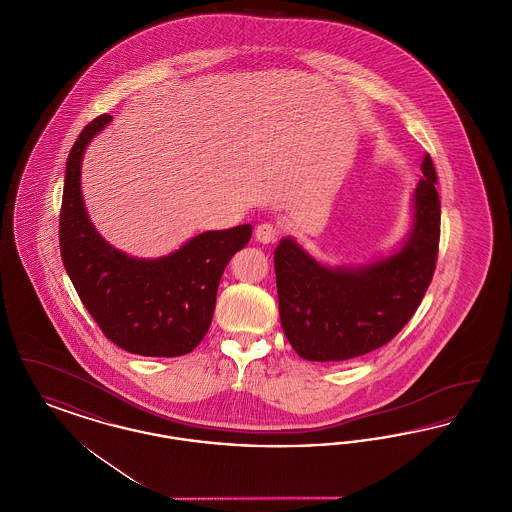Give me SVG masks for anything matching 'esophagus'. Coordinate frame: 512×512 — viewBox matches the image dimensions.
<instances>
[{
  "instance_id": "1",
  "label": "esophagus",
  "mask_w": 512,
  "mask_h": 512,
  "mask_svg": "<svg viewBox=\"0 0 512 512\" xmlns=\"http://www.w3.org/2000/svg\"><path fill=\"white\" fill-rule=\"evenodd\" d=\"M255 238L261 244H274L276 238H278V228L274 224H270V222H263V224H259L255 228Z\"/></svg>"
}]
</instances>
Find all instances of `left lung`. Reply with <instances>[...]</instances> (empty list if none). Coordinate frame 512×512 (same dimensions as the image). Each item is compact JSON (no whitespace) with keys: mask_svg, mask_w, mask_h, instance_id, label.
<instances>
[{"mask_svg":"<svg viewBox=\"0 0 512 512\" xmlns=\"http://www.w3.org/2000/svg\"><path fill=\"white\" fill-rule=\"evenodd\" d=\"M411 197V228L391 253L365 265L328 267L286 236L274 249L280 320L301 359L338 363L399 334L428 290L439 245L438 174L432 157Z\"/></svg>","mask_w":512,"mask_h":512,"instance_id":"obj_1","label":"left lung"}]
</instances>
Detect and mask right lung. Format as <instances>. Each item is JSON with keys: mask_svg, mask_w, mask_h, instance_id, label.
Listing matches in <instances>:
<instances>
[{"mask_svg": "<svg viewBox=\"0 0 512 512\" xmlns=\"http://www.w3.org/2000/svg\"><path fill=\"white\" fill-rule=\"evenodd\" d=\"M101 115L74 142L67 159L59 244L65 270L101 332L144 357H180L207 334L220 276L251 238V224L209 230L169 255L138 259L101 238L82 197V159L111 122Z\"/></svg>", "mask_w": 512, "mask_h": 512, "instance_id": "add662e5", "label": "right lung"}]
</instances>
